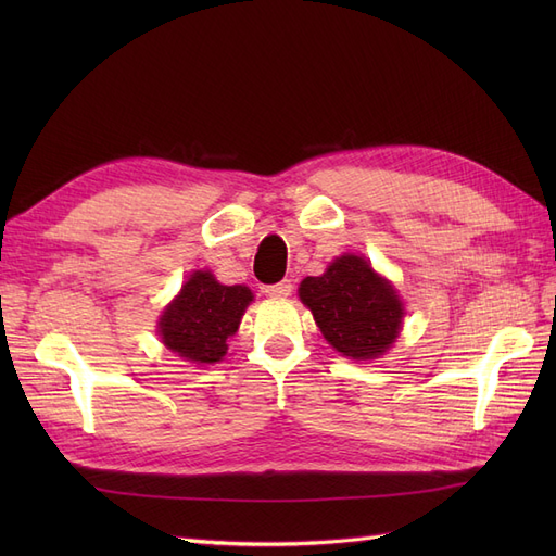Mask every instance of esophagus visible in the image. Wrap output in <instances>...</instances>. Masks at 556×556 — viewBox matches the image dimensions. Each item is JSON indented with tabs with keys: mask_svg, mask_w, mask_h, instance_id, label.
Listing matches in <instances>:
<instances>
[{
	"mask_svg": "<svg viewBox=\"0 0 556 556\" xmlns=\"http://www.w3.org/2000/svg\"><path fill=\"white\" fill-rule=\"evenodd\" d=\"M292 290H294L292 280H280V282H276V285H266V288H264L266 296H274V299H285V296H290V294H292Z\"/></svg>",
	"mask_w": 556,
	"mask_h": 556,
	"instance_id": "34e87169",
	"label": "esophagus"
}]
</instances>
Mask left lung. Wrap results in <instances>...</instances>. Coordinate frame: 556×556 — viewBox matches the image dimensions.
Listing matches in <instances>:
<instances>
[{"instance_id": "1", "label": "left lung", "mask_w": 556, "mask_h": 556, "mask_svg": "<svg viewBox=\"0 0 556 556\" xmlns=\"http://www.w3.org/2000/svg\"><path fill=\"white\" fill-rule=\"evenodd\" d=\"M299 296L329 345L345 357L374 359L399 336L401 301L364 257H339L323 276L301 282Z\"/></svg>"}]
</instances>
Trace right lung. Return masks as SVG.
<instances>
[{"instance_id":"1","label":"right lung","mask_w":556,"mask_h":556,"mask_svg":"<svg viewBox=\"0 0 556 556\" xmlns=\"http://www.w3.org/2000/svg\"><path fill=\"white\" fill-rule=\"evenodd\" d=\"M250 301L243 285L229 288L208 271H197L160 317L162 343L188 362H220Z\"/></svg>"}]
</instances>
